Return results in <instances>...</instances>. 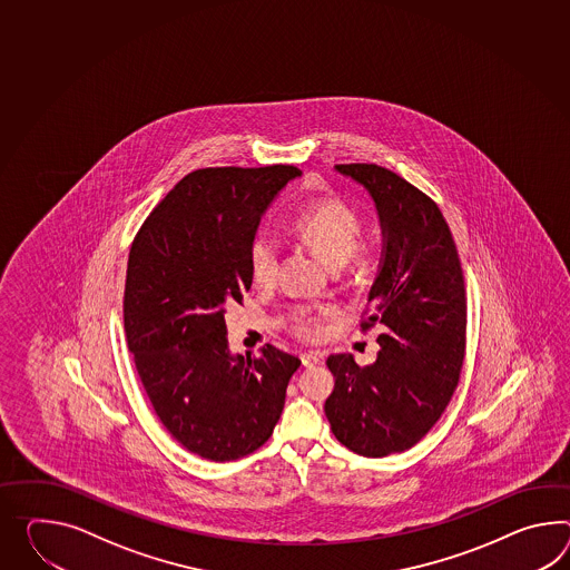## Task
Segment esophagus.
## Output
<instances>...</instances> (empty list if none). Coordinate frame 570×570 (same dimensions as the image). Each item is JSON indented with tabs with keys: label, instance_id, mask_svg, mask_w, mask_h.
<instances>
[{
	"label": "esophagus",
	"instance_id": "obj_1",
	"mask_svg": "<svg viewBox=\"0 0 570 570\" xmlns=\"http://www.w3.org/2000/svg\"><path fill=\"white\" fill-rule=\"evenodd\" d=\"M323 361V356L317 354V352H306V354H301V362H303V366H315V364H320Z\"/></svg>",
	"mask_w": 570,
	"mask_h": 570
}]
</instances>
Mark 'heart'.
Here are the masks:
<instances>
[{
    "instance_id": "obj_1",
    "label": "heart",
    "mask_w": 570,
    "mask_h": 570,
    "mask_svg": "<svg viewBox=\"0 0 570 570\" xmlns=\"http://www.w3.org/2000/svg\"><path fill=\"white\" fill-rule=\"evenodd\" d=\"M294 233L317 250L332 265L346 264L358 247L362 220L358 212L340 199L317 202L296 218ZM250 278L259 286H269L278 279L279 243L269 230H259L253 236L249 247ZM334 311L327 306L301 308L294 313L291 330L303 340H320L323 335V320L332 317Z\"/></svg>"
}]
</instances>
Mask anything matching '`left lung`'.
<instances>
[{
	"label": "left lung",
	"instance_id": "obj_1",
	"mask_svg": "<svg viewBox=\"0 0 570 570\" xmlns=\"http://www.w3.org/2000/svg\"><path fill=\"white\" fill-rule=\"evenodd\" d=\"M375 202L383 257L362 330L379 325V354L358 366L334 354L325 416L335 439L364 458L402 453L426 436L458 389L468 298L458 247L431 197L389 168L335 165Z\"/></svg>",
	"mask_w": 570,
	"mask_h": 570
}]
</instances>
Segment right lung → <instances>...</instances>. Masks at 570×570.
Here are the masks:
<instances>
[{
	"label": "right lung",
	"instance_id": "add662e5",
	"mask_svg": "<svg viewBox=\"0 0 570 570\" xmlns=\"http://www.w3.org/2000/svg\"><path fill=\"white\" fill-rule=\"evenodd\" d=\"M303 173L291 165L199 168L150 212L127 259V347L156 416L187 451L233 461L272 436L301 361L265 344L228 350L226 308L249 292L265 209Z\"/></svg>",
	"mask_w": 570,
	"mask_h": 570
}]
</instances>
